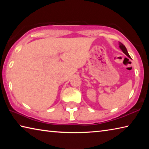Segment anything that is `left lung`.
I'll use <instances>...</instances> for the list:
<instances>
[{
	"mask_svg": "<svg viewBox=\"0 0 149 149\" xmlns=\"http://www.w3.org/2000/svg\"><path fill=\"white\" fill-rule=\"evenodd\" d=\"M119 47H120V49L122 50V52H123V53H124V54L126 55V56H127L128 57L130 58V54H128V52H127V49H126L124 45H123L122 43V42H119Z\"/></svg>",
	"mask_w": 149,
	"mask_h": 149,
	"instance_id": "obj_1",
	"label": "left lung"
}]
</instances>
